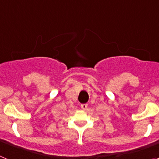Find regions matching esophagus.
<instances>
[{
    "label": "esophagus",
    "mask_w": 159,
    "mask_h": 159,
    "mask_svg": "<svg viewBox=\"0 0 159 159\" xmlns=\"http://www.w3.org/2000/svg\"><path fill=\"white\" fill-rule=\"evenodd\" d=\"M80 107L83 110H86L87 107H88V104H87V103H84V104H81Z\"/></svg>",
    "instance_id": "34e87169"
}]
</instances>
